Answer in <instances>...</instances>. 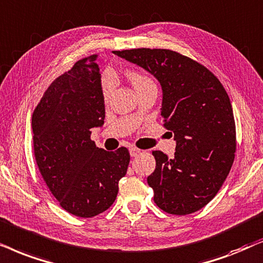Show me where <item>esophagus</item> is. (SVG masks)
<instances>
[{
	"mask_svg": "<svg viewBox=\"0 0 263 263\" xmlns=\"http://www.w3.org/2000/svg\"><path fill=\"white\" fill-rule=\"evenodd\" d=\"M139 153H141V150H139L138 148H136V146H131V148H129V155H131L132 157L137 156Z\"/></svg>",
	"mask_w": 263,
	"mask_h": 263,
	"instance_id": "34e87169",
	"label": "esophagus"
}]
</instances>
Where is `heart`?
<instances>
[{"label":"heart","mask_w":263,"mask_h":263,"mask_svg":"<svg viewBox=\"0 0 263 263\" xmlns=\"http://www.w3.org/2000/svg\"><path fill=\"white\" fill-rule=\"evenodd\" d=\"M128 79L134 85L136 91L146 89V87H153L156 86L155 83L153 82V79L148 77L144 73L141 72H129L128 73ZM114 87V80L109 74L104 76L102 79V95L104 100H108V97L110 96L111 90Z\"/></svg>","instance_id":"heart-1"}]
</instances>
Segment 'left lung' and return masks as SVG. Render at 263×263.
Masks as SVG:
<instances>
[{
    "label": "left lung",
    "mask_w": 263,
    "mask_h": 263,
    "mask_svg": "<svg viewBox=\"0 0 263 263\" xmlns=\"http://www.w3.org/2000/svg\"><path fill=\"white\" fill-rule=\"evenodd\" d=\"M144 68L162 89L163 126L174 134L176 153L153 152L148 177L154 202L163 212L186 215L207 205L229 176L236 153V124L220 80L198 64L168 49L114 51Z\"/></svg>",
    "instance_id": "obj_1"
}]
</instances>
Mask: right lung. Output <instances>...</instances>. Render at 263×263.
Masks as SVG:
<instances>
[{"mask_svg": "<svg viewBox=\"0 0 263 263\" xmlns=\"http://www.w3.org/2000/svg\"><path fill=\"white\" fill-rule=\"evenodd\" d=\"M99 55H90L50 84L32 115L33 150L49 190L65 211L92 218L113 204L128 150L97 148L91 129L104 124Z\"/></svg>", "mask_w": 263, "mask_h": 263, "instance_id": "add662e5", "label": "right lung"}]
</instances>
